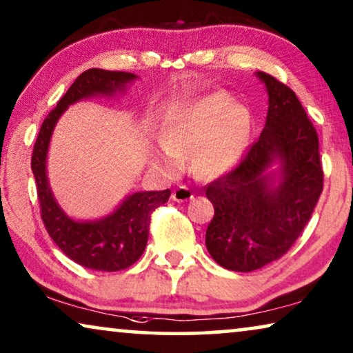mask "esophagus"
<instances>
[{"label": "esophagus", "mask_w": 353, "mask_h": 353, "mask_svg": "<svg viewBox=\"0 0 353 353\" xmlns=\"http://www.w3.org/2000/svg\"><path fill=\"white\" fill-rule=\"evenodd\" d=\"M192 191L190 190V188L188 186H178V188H175V190H173V192H172V199L175 201V202H185V201H190V199H192Z\"/></svg>", "instance_id": "1"}]
</instances>
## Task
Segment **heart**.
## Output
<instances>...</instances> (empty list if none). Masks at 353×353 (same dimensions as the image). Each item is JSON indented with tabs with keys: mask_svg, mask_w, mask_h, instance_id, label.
<instances>
[{
	"mask_svg": "<svg viewBox=\"0 0 353 353\" xmlns=\"http://www.w3.org/2000/svg\"><path fill=\"white\" fill-rule=\"evenodd\" d=\"M252 117L248 108L223 96H207L181 109L167 122L165 149L159 159L175 170L177 157H190L192 170L214 178L238 165L248 149Z\"/></svg>",
	"mask_w": 353,
	"mask_h": 353,
	"instance_id": "1",
	"label": "heart"
}]
</instances>
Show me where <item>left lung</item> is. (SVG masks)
Returning <instances> with one entry per match:
<instances>
[{"label": "left lung", "instance_id": "8db88e82", "mask_svg": "<svg viewBox=\"0 0 353 353\" xmlns=\"http://www.w3.org/2000/svg\"><path fill=\"white\" fill-rule=\"evenodd\" d=\"M267 86L263 132L233 170L205 186L214 204L205 245L231 272H254L283 257L310 220L323 191L318 133L294 91L257 72ZM282 163L276 183L266 173Z\"/></svg>", "mask_w": 353, "mask_h": 353}]
</instances>
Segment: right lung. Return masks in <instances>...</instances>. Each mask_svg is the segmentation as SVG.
I'll use <instances>...</instances> for the list:
<instances>
[{"mask_svg": "<svg viewBox=\"0 0 353 353\" xmlns=\"http://www.w3.org/2000/svg\"><path fill=\"white\" fill-rule=\"evenodd\" d=\"M137 79L130 72L88 69L77 79L54 109L48 114L32 154L41 220L51 239L67 257L85 268L120 272L141 257L148 244L151 214L165 204L170 190L141 191L128 196L112 214L96 221H77L67 216L52 196L46 176V154L54 125L70 104L91 96H112Z\"/></svg>", "mask_w": 353, "mask_h": 353, "instance_id": "right-lung-1", "label": "right lung"}]
</instances>
